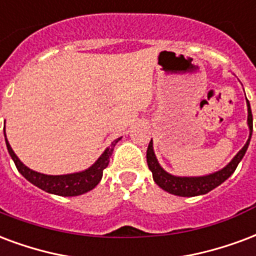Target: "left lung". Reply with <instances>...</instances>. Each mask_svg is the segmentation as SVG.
I'll use <instances>...</instances> for the list:
<instances>
[{"label":"left lung","instance_id":"1","mask_svg":"<svg viewBox=\"0 0 256 256\" xmlns=\"http://www.w3.org/2000/svg\"><path fill=\"white\" fill-rule=\"evenodd\" d=\"M247 100V98H246ZM247 111H248V116H247V124L250 128V136L247 142L242 149H240L238 154L230 160V162L221 168L218 171L209 174V175L204 176H176L172 175L170 172H166L160 162L157 160L156 154H154V149H153V141L148 145L146 150V162L149 170L152 172L153 180L156 182L158 187H162V190L174 194L178 196H196L208 194L216 187H218L221 183H224L229 176L232 175L236 170V166H239L242 158L244 157L247 149H248L250 141H251V136H252V112H251V107H250V102L247 100Z\"/></svg>","mask_w":256,"mask_h":256}]
</instances>
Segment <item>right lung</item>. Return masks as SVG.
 <instances>
[{
    "mask_svg": "<svg viewBox=\"0 0 256 256\" xmlns=\"http://www.w3.org/2000/svg\"><path fill=\"white\" fill-rule=\"evenodd\" d=\"M120 138H116L108 148H106V150L90 168L80 172L66 174V175H46V174L34 171L27 166H24L22 160L16 156V153L13 152L12 146L9 145V141L6 140V134H5V142H6L8 152L16 164V168L30 183L50 194L60 196H77L94 190V187L99 184V182L103 178V170L108 166L110 157L114 152V146L120 141Z\"/></svg>",
    "mask_w": 256,
    "mask_h": 256,
    "instance_id": "right-lung-1",
    "label": "right lung"
}]
</instances>
